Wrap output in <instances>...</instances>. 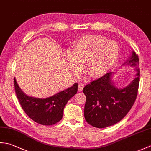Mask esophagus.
Masks as SVG:
<instances>
[{
    "mask_svg": "<svg viewBox=\"0 0 151 151\" xmlns=\"http://www.w3.org/2000/svg\"><path fill=\"white\" fill-rule=\"evenodd\" d=\"M84 84H80L78 85V90H79V91H82V89H83V88H84Z\"/></svg>",
    "mask_w": 151,
    "mask_h": 151,
    "instance_id": "obj_1",
    "label": "esophagus"
}]
</instances>
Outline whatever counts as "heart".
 <instances>
[{
    "label": "heart",
    "mask_w": 151,
    "mask_h": 151,
    "mask_svg": "<svg viewBox=\"0 0 151 151\" xmlns=\"http://www.w3.org/2000/svg\"><path fill=\"white\" fill-rule=\"evenodd\" d=\"M119 53L116 42L99 35H89L79 39L73 50L72 67L78 68V63H86V72L92 78H100L114 66Z\"/></svg>",
    "instance_id": "1"
}]
</instances>
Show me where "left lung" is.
I'll list each match as a JSON object with an SVG mask.
<instances>
[{"mask_svg":"<svg viewBox=\"0 0 151 151\" xmlns=\"http://www.w3.org/2000/svg\"><path fill=\"white\" fill-rule=\"evenodd\" d=\"M127 65L135 67L136 78L123 89H117L111 82L112 72L91 82L83 89L86 97L84 117L93 127L103 129L123 119L134 104L139 84V58L134 51ZM124 63V64H125Z\"/></svg>","mask_w":151,"mask_h":151,"instance_id":"obj_1","label":"left lung"}]
</instances>
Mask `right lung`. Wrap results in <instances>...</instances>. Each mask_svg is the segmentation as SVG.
<instances>
[{
	"mask_svg": "<svg viewBox=\"0 0 151 151\" xmlns=\"http://www.w3.org/2000/svg\"><path fill=\"white\" fill-rule=\"evenodd\" d=\"M15 91L21 108L31 119L40 124L49 126L62 119L63 109L69 99L76 94L78 84L58 93L52 97L37 99L27 96L19 87L14 78Z\"/></svg>",
	"mask_w": 151,
	"mask_h": 151,
	"instance_id": "obj_1",
	"label": "right lung"
}]
</instances>
